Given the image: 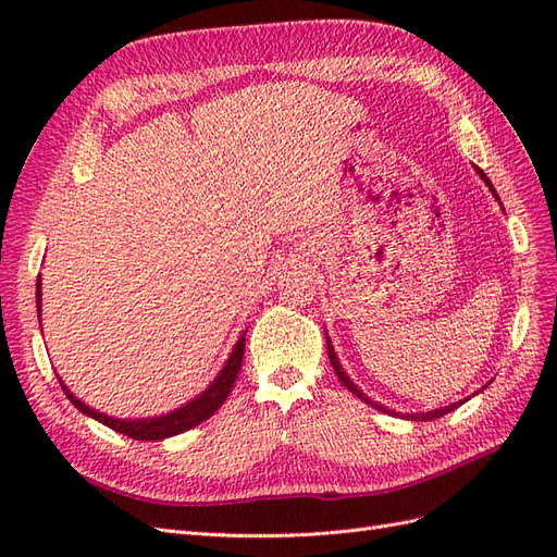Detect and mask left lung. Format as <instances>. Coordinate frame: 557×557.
<instances>
[{"instance_id":"1","label":"left lung","mask_w":557,"mask_h":557,"mask_svg":"<svg viewBox=\"0 0 557 557\" xmlns=\"http://www.w3.org/2000/svg\"><path fill=\"white\" fill-rule=\"evenodd\" d=\"M476 174L483 178V183L487 185V188H491V193L495 195V199L499 201V197H497V193H495V188H493V183H491V178H487L485 174H483V170H479L476 166ZM325 342H327V356H330V362H332V367H334V372H336V376H339V381L348 387V391L356 395L358 399H362L364 404H369V407H374V409H379V411H383V413H391V416H401V418H407V420H434V418H442V416H446V413H450V411H455L460 407V404H465L467 399H460V401H453V404H448V407H442V409H434V411H425V413H399V411H393V409H387V407H383V404H379V401H374L372 397H367L360 387L350 381V376L344 372V367H342V362H339V358H336V352H334V346H332V342H330V336H327V332H325ZM483 391V387H481ZM474 395H479V393H474Z\"/></svg>"}]
</instances>
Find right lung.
<instances>
[{"label": "right lung", "mask_w": 557, "mask_h": 557, "mask_svg": "<svg viewBox=\"0 0 557 557\" xmlns=\"http://www.w3.org/2000/svg\"><path fill=\"white\" fill-rule=\"evenodd\" d=\"M37 315H39V323H41V276L37 278ZM244 346H246V330L242 332L237 344H234L230 358L223 364L221 372H218V376L207 385V391H201L190 401L181 404L178 409H174L170 413H162V416H153V418H115V416H107L102 411L88 407L86 401H81L70 391V387L64 385V381L60 376H58V381L62 385L66 399H70L81 413H86V416L99 420V423L115 430V432L127 434L129 440L160 442V440H166V436H176V434H181L185 430H193L195 425L201 423V420L211 418L218 409H221V404L232 393V385H234V381H237V374H239V369H242Z\"/></svg>", "instance_id": "1"}]
</instances>
